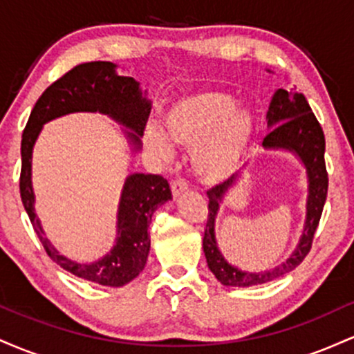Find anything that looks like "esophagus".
<instances>
[{
    "label": "esophagus",
    "instance_id": "34e87169",
    "mask_svg": "<svg viewBox=\"0 0 354 354\" xmlns=\"http://www.w3.org/2000/svg\"><path fill=\"white\" fill-rule=\"evenodd\" d=\"M186 189H188V183H186V180H183V178H176V180L171 181V193L174 198L180 196Z\"/></svg>",
    "mask_w": 354,
    "mask_h": 354
}]
</instances>
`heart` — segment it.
Wrapping results in <instances>:
<instances>
[{
	"label": "heart",
	"instance_id": "1",
	"mask_svg": "<svg viewBox=\"0 0 354 354\" xmlns=\"http://www.w3.org/2000/svg\"><path fill=\"white\" fill-rule=\"evenodd\" d=\"M165 133L145 128L146 149L171 160L173 145L193 149V168L206 183L225 181L238 169L254 136V116L223 91H196L178 98L163 118Z\"/></svg>",
	"mask_w": 354,
	"mask_h": 354
}]
</instances>
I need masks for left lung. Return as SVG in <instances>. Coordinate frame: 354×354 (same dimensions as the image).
Here are the masks:
<instances>
[{"instance_id":"8db88e82","label":"left lung","mask_w":354,"mask_h":354,"mask_svg":"<svg viewBox=\"0 0 354 354\" xmlns=\"http://www.w3.org/2000/svg\"><path fill=\"white\" fill-rule=\"evenodd\" d=\"M268 124L273 126V129L265 136L263 146L265 148L291 149L301 158L308 169L310 196H308L306 206V226H304L301 241L286 263L268 271V273H245V271H239L238 268L225 261L216 246V239H214V218H216L219 201H221L228 186L233 185L234 176L206 191L209 203L208 221H206L205 236H203V251H205L206 263H208L211 273L216 276L219 283L226 284V286L263 284L293 271L310 253L313 238H315L321 213L324 208V201H326L328 171L326 163H324V133L318 120H316L315 113L311 111L306 98L299 93H288L286 89H278L271 100L270 111H268Z\"/></svg>"}]
</instances>
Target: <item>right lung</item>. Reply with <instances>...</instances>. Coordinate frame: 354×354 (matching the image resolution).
I'll return each instance as SVG.
<instances>
[{
  "label": "right lung",
  "instance_id": "1",
  "mask_svg": "<svg viewBox=\"0 0 354 354\" xmlns=\"http://www.w3.org/2000/svg\"><path fill=\"white\" fill-rule=\"evenodd\" d=\"M73 111H100L120 121L135 133H128L131 143L140 146V136L148 123L151 103L141 96L138 83L128 76H118L109 61H91L71 68L50 84L36 101L21 140V174L19 193L35 233L48 256L68 273L103 286H124L143 271L149 253L148 226L158 206L171 200L168 181L160 174H131L124 183L118 213V243L111 253L93 265L61 256L44 233L33 209L31 189V153L43 124Z\"/></svg>",
  "mask_w": 354,
  "mask_h": 354
}]
</instances>
